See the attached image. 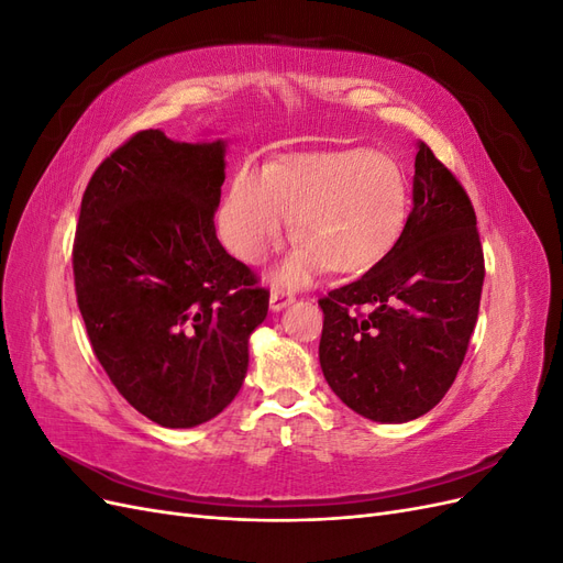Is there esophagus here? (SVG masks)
Listing matches in <instances>:
<instances>
[{
    "instance_id": "1",
    "label": "esophagus",
    "mask_w": 563,
    "mask_h": 563,
    "mask_svg": "<svg viewBox=\"0 0 563 563\" xmlns=\"http://www.w3.org/2000/svg\"><path fill=\"white\" fill-rule=\"evenodd\" d=\"M296 300V296L291 294V291H284V288H272V294H269V308L275 310V312H279V310H284L288 302H294Z\"/></svg>"
}]
</instances>
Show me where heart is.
<instances>
[{
	"label": "heart",
	"instance_id": "obj_1",
	"mask_svg": "<svg viewBox=\"0 0 563 563\" xmlns=\"http://www.w3.org/2000/svg\"><path fill=\"white\" fill-rule=\"evenodd\" d=\"M411 190L404 166L371 147L305 152L244 166L220 207L225 246L258 263L294 230L305 242L279 279L300 284L312 272L347 275L378 265L404 230Z\"/></svg>",
	"mask_w": 563,
	"mask_h": 563
}]
</instances>
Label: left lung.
<instances>
[{"label": "left lung", "mask_w": 563, "mask_h": 563, "mask_svg": "<svg viewBox=\"0 0 563 563\" xmlns=\"http://www.w3.org/2000/svg\"><path fill=\"white\" fill-rule=\"evenodd\" d=\"M484 272L465 187L420 143L399 240L364 277L319 298V364L331 389L376 422L428 413L463 366Z\"/></svg>", "instance_id": "obj_1"}]
</instances>
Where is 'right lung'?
Returning a JSON list of instances; mask_svg holds the SVG:
<instances>
[{"instance_id":"right-lung-1","label":"right lung","mask_w":563,"mask_h":563,"mask_svg":"<svg viewBox=\"0 0 563 563\" xmlns=\"http://www.w3.org/2000/svg\"><path fill=\"white\" fill-rule=\"evenodd\" d=\"M225 143L133 133L81 197L75 294L96 360L135 411L195 428L240 391L269 291L216 236Z\"/></svg>"}]
</instances>
